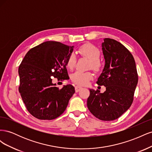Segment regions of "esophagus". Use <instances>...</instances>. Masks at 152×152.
<instances>
[{
    "instance_id": "34e87169",
    "label": "esophagus",
    "mask_w": 152,
    "mask_h": 152,
    "mask_svg": "<svg viewBox=\"0 0 152 152\" xmlns=\"http://www.w3.org/2000/svg\"><path fill=\"white\" fill-rule=\"evenodd\" d=\"M82 89V87H80V86H76L75 87V92H76V93H78V92H79L80 90H81Z\"/></svg>"
}]
</instances>
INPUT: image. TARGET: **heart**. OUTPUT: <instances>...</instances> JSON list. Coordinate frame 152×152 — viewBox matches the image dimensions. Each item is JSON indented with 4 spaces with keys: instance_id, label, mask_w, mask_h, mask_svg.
<instances>
[{
    "instance_id": "heart-1",
    "label": "heart",
    "mask_w": 152,
    "mask_h": 152,
    "mask_svg": "<svg viewBox=\"0 0 152 152\" xmlns=\"http://www.w3.org/2000/svg\"><path fill=\"white\" fill-rule=\"evenodd\" d=\"M77 52L80 56H84L90 60V68L96 72H99L102 68V64L99 61L100 51L93 44L90 43L85 44L78 49ZM77 58L75 54L72 53L69 55L66 59V66L72 70L75 66ZM93 79V73L90 72H83L76 71L72 74L71 79L75 84L85 86Z\"/></svg>"
}]
</instances>
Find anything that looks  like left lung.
Masks as SVG:
<instances>
[{
    "label": "left lung",
    "mask_w": 152,
    "mask_h": 152,
    "mask_svg": "<svg viewBox=\"0 0 152 152\" xmlns=\"http://www.w3.org/2000/svg\"><path fill=\"white\" fill-rule=\"evenodd\" d=\"M105 65L96 82L106 91L90 89L87 105L91 113L99 120L113 121L130 108L138 81L132 55L118 41L104 39L102 44Z\"/></svg>",
    "instance_id": "left-lung-1"
}]
</instances>
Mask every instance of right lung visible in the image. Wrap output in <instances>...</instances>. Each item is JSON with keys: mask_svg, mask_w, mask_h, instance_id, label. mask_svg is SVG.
Wrapping results in <instances>:
<instances>
[{"mask_svg": "<svg viewBox=\"0 0 152 152\" xmlns=\"http://www.w3.org/2000/svg\"><path fill=\"white\" fill-rule=\"evenodd\" d=\"M73 46L55 41H47L31 49L18 69L19 92L29 113L40 120H53L66 110L75 93L71 84L61 89L53 83L69 79L66 59Z\"/></svg>", "mask_w": 152, "mask_h": 152, "instance_id": "1", "label": "right lung"}]
</instances>
